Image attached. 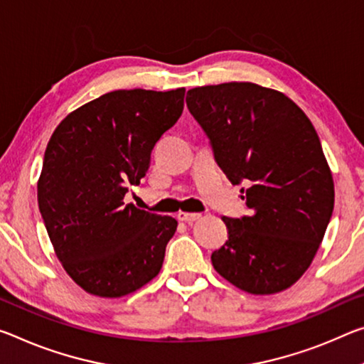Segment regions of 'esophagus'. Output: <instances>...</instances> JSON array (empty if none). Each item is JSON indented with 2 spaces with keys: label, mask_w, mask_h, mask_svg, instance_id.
Returning a JSON list of instances; mask_svg holds the SVG:
<instances>
[{
  "label": "esophagus",
  "mask_w": 364,
  "mask_h": 364,
  "mask_svg": "<svg viewBox=\"0 0 364 364\" xmlns=\"http://www.w3.org/2000/svg\"><path fill=\"white\" fill-rule=\"evenodd\" d=\"M176 218L180 222H186V223H194L196 220H199L200 213H191V212H178Z\"/></svg>",
  "instance_id": "obj_1"
}]
</instances>
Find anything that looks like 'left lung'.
<instances>
[{
  "mask_svg": "<svg viewBox=\"0 0 364 364\" xmlns=\"http://www.w3.org/2000/svg\"><path fill=\"white\" fill-rule=\"evenodd\" d=\"M186 105L250 215L223 217L213 269L252 295L287 290L313 262L333 210V180L313 123L282 92L252 82L188 90ZM245 191V188H241Z\"/></svg>",
  "mask_w": 364,
  "mask_h": 364,
  "instance_id": "8db88e82",
  "label": "left lung"
}]
</instances>
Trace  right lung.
Wrapping results in <instances>:
<instances>
[{
    "instance_id": "add662e5",
    "label": "right lung",
    "mask_w": 364,
    "mask_h": 364,
    "mask_svg": "<svg viewBox=\"0 0 364 364\" xmlns=\"http://www.w3.org/2000/svg\"><path fill=\"white\" fill-rule=\"evenodd\" d=\"M184 92H108L69 113L50 137L38 209L63 267L90 295H129L160 272L178 222L124 204V196L181 117Z\"/></svg>"
}]
</instances>
